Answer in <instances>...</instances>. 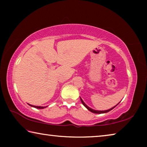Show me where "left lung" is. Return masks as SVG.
Wrapping results in <instances>:
<instances>
[{"instance_id": "8db88e82", "label": "left lung", "mask_w": 147, "mask_h": 147, "mask_svg": "<svg viewBox=\"0 0 147 147\" xmlns=\"http://www.w3.org/2000/svg\"><path fill=\"white\" fill-rule=\"evenodd\" d=\"M80 100H81V102H82V103L83 104V105L86 107V108L88 109V110H89L91 111V112H92V113H98V114H100V113H108V112H109V111H111V109H113L114 108H115V107H116L118 105V104L120 103V102H119V104H117V105L115 106H114V107H113V108H110V109H108V110H104V111H98V110H94V109H91V108H89V106H88L86 105V104L84 103V102L83 101V100L81 98H80Z\"/></svg>"}]
</instances>
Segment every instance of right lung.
<instances>
[{"mask_svg": "<svg viewBox=\"0 0 147 147\" xmlns=\"http://www.w3.org/2000/svg\"><path fill=\"white\" fill-rule=\"evenodd\" d=\"M30 106H32V107H34V108H38V109H43L45 108H46V107H43V106H33V105H31V104H29Z\"/></svg>", "mask_w": 147, "mask_h": 147, "instance_id": "1", "label": "right lung"}]
</instances>
